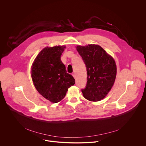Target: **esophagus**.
Here are the masks:
<instances>
[{"instance_id":"esophagus-1","label":"esophagus","mask_w":146,"mask_h":146,"mask_svg":"<svg viewBox=\"0 0 146 146\" xmlns=\"http://www.w3.org/2000/svg\"><path fill=\"white\" fill-rule=\"evenodd\" d=\"M72 75H73V77H74V78H76V74H75L74 73H73L72 74Z\"/></svg>"}]
</instances>
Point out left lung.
<instances>
[{"instance_id": "8db88e82", "label": "left lung", "mask_w": 146, "mask_h": 146, "mask_svg": "<svg viewBox=\"0 0 146 146\" xmlns=\"http://www.w3.org/2000/svg\"><path fill=\"white\" fill-rule=\"evenodd\" d=\"M76 49L87 71V85L81 90L82 95L90 101H99L113 86L117 74L115 60L99 45L77 46Z\"/></svg>"}]
</instances>
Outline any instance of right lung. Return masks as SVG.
<instances>
[{
	"instance_id": "add662e5",
	"label": "right lung",
	"mask_w": 146,
	"mask_h": 146,
	"mask_svg": "<svg viewBox=\"0 0 146 146\" xmlns=\"http://www.w3.org/2000/svg\"><path fill=\"white\" fill-rule=\"evenodd\" d=\"M65 47L58 46L43 48L31 68V76L36 89L52 103L63 99L68 88L75 84L74 78L67 73L60 60Z\"/></svg>"
}]
</instances>
